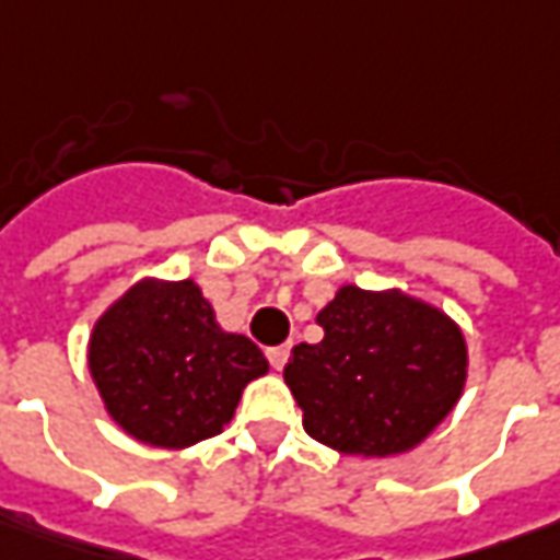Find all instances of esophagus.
<instances>
[{"label":"esophagus","mask_w":560,"mask_h":560,"mask_svg":"<svg viewBox=\"0 0 560 560\" xmlns=\"http://www.w3.org/2000/svg\"><path fill=\"white\" fill-rule=\"evenodd\" d=\"M288 357H291V347H288V343H281V347H269V350H266V359H269V365H272L276 372L284 369Z\"/></svg>","instance_id":"1"}]
</instances>
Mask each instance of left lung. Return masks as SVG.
<instances>
[{
    "mask_svg": "<svg viewBox=\"0 0 560 560\" xmlns=\"http://www.w3.org/2000/svg\"><path fill=\"white\" fill-rule=\"evenodd\" d=\"M316 322L325 338L291 350L284 384L318 443L362 458L412 453L462 399L468 343L434 303L340 284Z\"/></svg>",
    "mask_w": 560,
    "mask_h": 560,
    "instance_id": "obj_1",
    "label": "left lung"
}]
</instances>
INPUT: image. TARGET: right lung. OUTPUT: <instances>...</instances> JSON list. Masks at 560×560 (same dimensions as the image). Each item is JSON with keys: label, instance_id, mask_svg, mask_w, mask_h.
Returning a JSON list of instances; mask_svg holds the SVG:
<instances>
[{"label": "right lung", "instance_id": "right-lung-1", "mask_svg": "<svg viewBox=\"0 0 560 560\" xmlns=\"http://www.w3.org/2000/svg\"><path fill=\"white\" fill-rule=\"evenodd\" d=\"M86 362L114 424L158 450L222 434L262 350L225 331L195 279H139L95 318Z\"/></svg>", "mask_w": 560, "mask_h": 560}]
</instances>
